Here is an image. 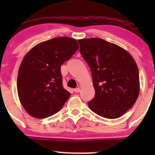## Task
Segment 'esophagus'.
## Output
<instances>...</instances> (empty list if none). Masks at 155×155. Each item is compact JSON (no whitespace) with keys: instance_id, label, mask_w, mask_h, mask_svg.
I'll return each mask as SVG.
<instances>
[{"instance_id":"esophagus-1","label":"esophagus","mask_w":155,"mask_h":155,"mask_svg":"<svg viewBox=\"0 0 155 155\" xmlns=\"http://www.w3.org/2000/svg\"><path fill=\"white\" fill-rule=\"evenodd\" d=\"M74 91L76 92V93H79V92L80 91V88H79V87H76V88L74 89Z\"/></svg>"}]
</instances>
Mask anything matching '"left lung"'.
<instances>
[{"label": "left lung", "instance_id": "left-lung-1", "mask_svg": "<svg viewBox=\"0 0 155 155\" xmlns=\"http://www.w3.org/2000/svg\"><path fill=\"white\" fill-rule=\"evenodd\" d=\"M78 43L91 69L95 90L89 108L104 118L121 116L134 106L140 93L135 61L124 48L103 39H82Z\"/></svg>", "mask_w": 155, "mask_h": 155}]
</instances>
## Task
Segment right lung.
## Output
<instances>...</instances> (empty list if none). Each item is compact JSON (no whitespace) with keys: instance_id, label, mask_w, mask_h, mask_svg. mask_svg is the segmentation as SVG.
<instances>
[{"instance_id":"1","label":"right lung","mask_w":155,"mask_h":155,"mask_svg":"<svg viewBox=\"0 0 155 155\" xmlns=\"http://www.w3.org/2000/svg\"><path fill=\"white\" fill-rule=\"evenodd\" d=\"M78 48L74 39L56 37L39 43L25 56L17 90L21 105L31 116L47 118L64 105L70 93L63 87L61 66Z\"/></svg>"}]
</instances>
